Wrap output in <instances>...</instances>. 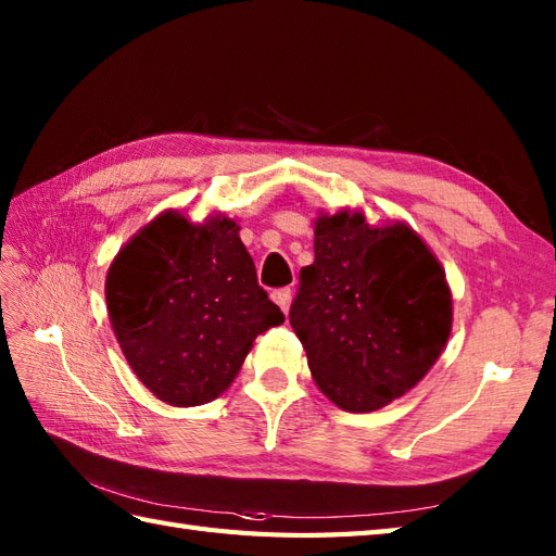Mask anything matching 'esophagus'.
Wrapping results in <instances>:
<instances>
[{
  "label": "esophagus",
  "mask_w": 556,
  "mask_h": 556,
  "mask_svg": "<svg viewBox=\"0 0 556 556\" xmlns=\"http://www.w3.org/2000/svg\"><path fill=\"white\" fill-rule=\"evenodd\" d=\"M271 299H275V303L279 305L281 311H285V315L289 313L291 308V299H293V291L291 289H277L275 293H271Z\"/></svg>",
  "instance_id": "esophagus-1"
}]
</instances>
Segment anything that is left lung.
Here are the masks:
<instances>
[{"label":"left lung","mask_w":556,"mask_h":556,"mask_svg":"<svg viewBox=\"0 0 556 556\" xmlns=\"http://www.w3.org/2000/svg\"><path fill=\"white\" fill-rule=\"evenodd\" d=\"M289 323L317 387L365 413L406 394L452 332L444 269L406 224L370 227L361 212L315 222V263L299 275Z\"/></svg>","instance_id":"8db88e82"}]
</instances>
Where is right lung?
I'll use <instances>...</instances> for the list:
<instances>
[{"label":"right lung","mask_w":556,"mask_h":556,"mask_svg":"<svg viewBox=\"0 0 556 556\" xmlns=\"http://www.w3.org/2000/svg\"><path fill=\"white\" fill-rule=\"evenodd\" d=\"M108 311L138 380L172 406H200L227 389L257 334L285 315L257 285L239 224H191L164 212L114 257Z\"/></svg>","instance_id":"1"}]
</instances>
